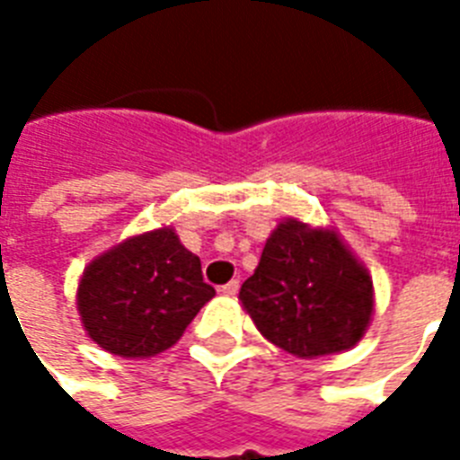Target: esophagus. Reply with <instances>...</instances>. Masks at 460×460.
I'll use <instances>...</instances> for the list:
<instances>
[{"label": "esophagus", "mask_w": 460, "mask_h": 460, "mask_svg": "<svg viewBox=\"0 0 460 460\" xmlns=\"http://www.w3.org/2000/svg\"><path fill=\"white\" fill-rule=\"evenodd\" d=\"M238 288H241V284H238V279H231L229 284H224L222 288H219V294L222 296H236Z\"/></svg>", "instance_id": "obj_1"}]
</instances>
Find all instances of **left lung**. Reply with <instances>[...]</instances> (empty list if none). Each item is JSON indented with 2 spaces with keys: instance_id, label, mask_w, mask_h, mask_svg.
<instances>
[{
  "instance_id": "1",
  "label": "left lung",
  "mask_w": 460,
  "mask_h": 460,
  "mask_svg": "<svg viewBox=\"0 0 460 460\" xmlns=\"http://www.w3.org/2000/svg\"><path fill=\"white\" fill-rule=\"evenodd\" d=\"M238 301L267 341L313 360L363 339L375 313V287L336 226L287 217L267 238Z\"/></svg>"
}]
</instances>
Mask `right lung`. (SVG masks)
Listing matches in <instances>:
<instances>
[{
  "label": "right lung",
  "mask_w": 460,
  "mask_h": 460,
  "mask_svg": "<svg viewBox=\"0 0 460 460\" xmlns=\"http://www.w3.org/2000/svg\"><path fill=\"white\" fill-rule=\"evenodd\" d=\"M215 288L173 226L133 234L83 270L75 307L90 341L119 358H155L179 341Z\"/></svg>",
  "instance_id": "1"
}]
</instances>
